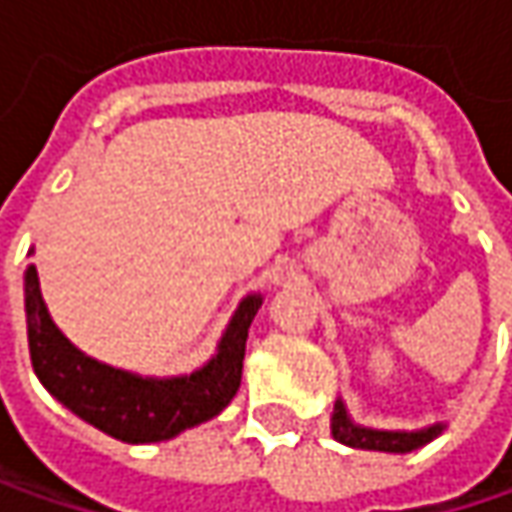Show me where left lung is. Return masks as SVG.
<instances>
[{
	"mask_svg": "<svg viewBox=\"0 0 512 512\" xmlns=\"http://www.w3.org/2000/svg\"><path fill=\"white\" fill-rule=\"evenodd\" d=\"M447 424H433L424 430H372V427H361L349 418L346 404L338 398L335 410H332V438L341 441L346 447L355 450H378V453H412L424 444H430L433 438L444 433Z\"/></svg>",
	"mask_w": 512,
	"mask_h": 512,
	"instance_id": "left-lung-1",
	"label": "left lung"
}]
</instances>
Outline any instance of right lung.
Segmentation results:
<instances>
[{
    "label": "right lung",
    "mask_w": 512,
    "mask_h": 512,
    "mask_svg": "<svg viewBox=\"0 0 512 512\" xmlns=\"http://www.w3.org/2000/svg\"><path fill=\"white\" fill-rule=\"evenodd\" d=\"M260 303L263 295L240 300L212 361L191 375L143 378L108 367L71 344L51 321L36 266L25 269V318L36 378L59 404L125 444L168 441L229 407L240 389L246 338Z\"/></svg>",
    "instance_id": "right-lung-1"
}]
</instances>
